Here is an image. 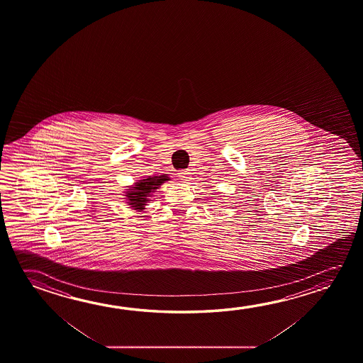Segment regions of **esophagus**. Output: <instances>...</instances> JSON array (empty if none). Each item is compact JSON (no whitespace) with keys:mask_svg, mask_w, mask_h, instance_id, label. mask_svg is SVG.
Here are the masks:
<instances>
[{"mask_svg":"<svg viewBox=\"0 0 363 363\" xmlns=\"http://www.w3.org/2000/svg\"><path fill=\"white\" fill-rule=\"evenodd\" d=\"M179 179H182V181H189L190 179L191 172L190 169H184V171H181L179 173Z\"/></svg>","mask_w":363,"mask_h":363,"instance_id":"1","label":"esophagus"}]
</instances>
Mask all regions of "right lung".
<instances>
[{
  "instance_id": "add662e5",
  "label": "right lung",
  "mask_w": 363,
  "mask_h": 363,
  "mask_svg": "<svg viewBox=\"0 0 363 363\" xmlns=\"http://www.w3.org/2000/svg\"><path fill=\"white\" fill-rule=\"evenodd\" d=\"M167 176H160V177H148V179L139 181L137 184H134L135 187L130 189V191L125 195L128 197V203L133 205L131 208H139L142 210L145 205V201H148V197L152 191L157 190L164 181H167Z\"/></svg>"
}]
</instances>
